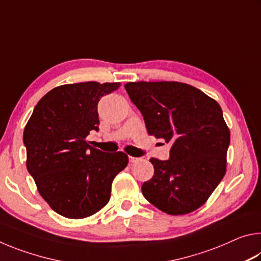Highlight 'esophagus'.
Wrapping results in <instances>:
<instances>
[{
    "mask_svg": "<svg viewBox=\"0 0 261 261\" xmlns=\"http://www.w3.org/2000/svg\"><path fill=\"white\" fill-rule=\"evenodd\" d=\"M139 159L138 158H135V156H129V161L131 162V163H135V162H137L138 161Z\"/></svg>",
    "mask_w": 261,
    "mask_h": 261,
    "instance_id": "esophagus-1",
    "label": "esophagus"
}]
</instances>
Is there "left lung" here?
I'll return each instance as SVG.
<instances>
[{
  "label": "left lung",
  "instance_id": "left-lung-1",
  "mask_svg": "<svg viewBox=\"0 0 261 261\" xmlns=\"http://www.w3.org/2000/svg\"><path fill=\"white\" fill-rule=\"evenodd\" d=\"M148 135L171 143L169 160L152 158L153 177L144 197L170 215L202 206L226 174L230 131L222 109L204 92L177 82L126 83Z\"/></svg>",
  "mask_w": 261,
  "mask_h": 261
}]
</instances>
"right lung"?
Wrapping results in <instances>:
<instances>
[{
    "mask_svg": "<svg viewBox=\"0 0 261 261\" xmlns=\"http://www.w3.org/2000/svg\"><path fill=\"white\" fill-rule=\"evenodd\" d=\"M120 83L61 85L42 96L24 129L26 167L56 213L84 219L107 205L112 183L126 167L125 153H103L86 137L99 130L98 102Z\"/></svg>",
    "mask_w": 261,
    "mask_h": 261,
    "instance_id": "right-lung-1",
    "label": "right lung"
}]
</instances>
